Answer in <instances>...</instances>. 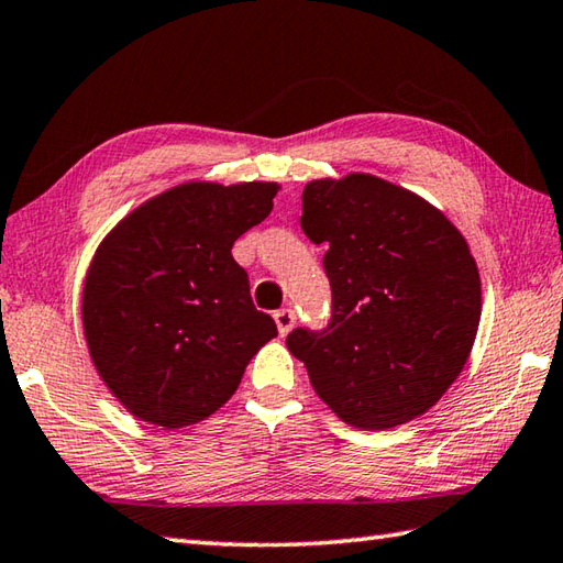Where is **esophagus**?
I'll return each instance as SVG.
<instances>
[{
    "label": "esophagus",
    "mask_w": 563,
    "mask_h": 563,
    "mask_svg": "<svg viewBox=\"0 0 563 563\" xmlns=\"http://www.w3.org/2000/svg\"><path fill=\"white\" fill-rule=\"evenodd\" d=\"M274 323H277V328H279V335L284 338L286 332H289V330L294 328V323H296V313L291 311V308H279V311L274 313Z\"/></svg>",
    "instance_id": "34e87169"
}]
</instances>
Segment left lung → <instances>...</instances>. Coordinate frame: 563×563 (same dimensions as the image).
Returning <instances> with one entry per match:
<instances>
[{"label": "left lung", "instance_id": "left-lung-1", "mask_svg": "<svg viewBox=\"0 0 563 563\" xmlns=\"http://www.w3.org/2000/svg\"><path fill=\"white\" fill-rule=\"evenodd\" d=\"M301 228L325 245L332 313L286 347L340 420L388 430L422 416L464 369L481 279L464 235L416 194L374 175L316 179Z\"/></svg>", "mask_w": 563, "mask_h": 563}]
</instances>
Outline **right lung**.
<instances>
[{
  "instance_id": "add662e5",
  "label": "right lung",
  "mask_w": 563,
  "mask_h": 563,
  "mask_svg": "<svg viewBox=\"0 0 563 563\" xmlns=\"http://www.w3.org/2000/svg\"><path fill=\"white\" fill-rule=\"evenodd\" d=\"M277 191L274 181H189L137 206L99 245L82 291L85 338L135 418L167 430L209 418L277 338L231 255Z\"/></svg>"
}]
</instances>
